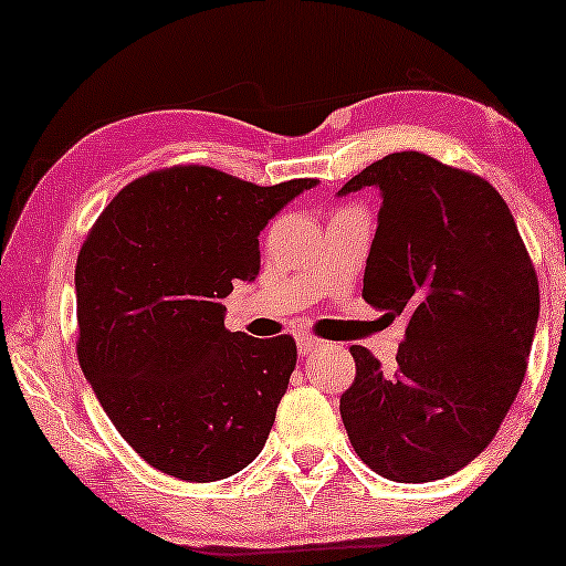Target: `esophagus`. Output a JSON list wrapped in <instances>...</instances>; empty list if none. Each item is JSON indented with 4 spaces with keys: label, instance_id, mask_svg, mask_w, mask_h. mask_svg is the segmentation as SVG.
<instances>
[{
    "label": "esophagus",
    "instance_id": "34e87169",
    "mask_svg": "<svg viewBox=\"0 0 566 566\" xmlns=\"http://www.w3.org/2000/svg\"><path fill=\"white\" fill-rule=\"evenodd\" d=\"M324 343L319 337H314V335H298V353L301 355H312V353H316L319 350Z\"/></svg>",
    "mask_w": 566,
    "mask_h": 566
}]
</instances>
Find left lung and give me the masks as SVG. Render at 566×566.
Segmentation results:
<instances>
[{"instance_id":"1","label":"left lung","mask_w":566,"mask_h":566,"mask_svg":"<svg viewBox=\"0 0 566 566\" xmlns=\"http://www.w3.org/2000/svg\"><path fill=\"white\" fill-rule=\"evenodd\" d=\"M384 203L363 298L407 316L397 370L353 345L339 397L347 438L376 474L430 482L474 461L521 389L538 322V277L513 213L484 177L422 151L374 161L345 192Z\"/></svg>"}]
</instances>
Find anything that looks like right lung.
<instances>
[{"mask_svg":"<svg viewBox=\"0 0 566 566\" xmlns=\"http://www.w3.org/2000/svg\"><path fill=\"white\" fill-rule=\"evenodd\" d=\"M316 180L260 185L203 165L138 177L76 258V358L126 443L169 476L216 482L258 459L296 368L291 335L223 327L260 273V231Z\"/></svg>","mask_w":566,"mask_h":566,"instance_id":"right-lung-1","label":"right lung"}]
</instances>
